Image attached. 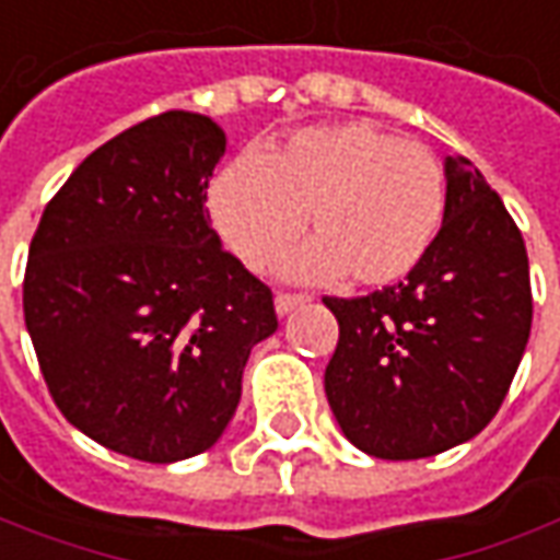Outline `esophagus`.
<instances>
[{"mask_svg": "<svg viewBox=\"0 0 560 560\" xmlns=\"http://www.w3.org/2000/svg\"><path fill=\"white\" fill-rule=\"evenodd\" d=\"M306 303H310V296L279 294V296H276V312H279V315H288V312H294L296 306H306Z\"/></svg>", "mask_w": 560, "mask_h": 560, "instance_id": "obj_1", "label": "esophagus"}]
</instances>
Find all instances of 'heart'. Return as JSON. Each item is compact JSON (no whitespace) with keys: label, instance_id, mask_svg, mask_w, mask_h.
I'll list each match as a JSON object with an SVG mask.
<instances>
[{"label":"heart","instance_id":"obj_1","mask_svg":"<svg viewBox=\"0 0 560 560\" xmlns=\"http://www.w3.org/2000/svg\"><path fill=\"white\" fill-rule=\"evenodd\" d=\"M444 168L417 140L368 121L306 128L264 155H238L211 186V217L250 269L284 257L310 214L315 232L288 276L401 281L423 264L444 223Z\"/></svg>","mask_w":560,"mask_h":560}]
</instances>
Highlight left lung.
<instances>
[{"label":"left lung","mask_w":560,"mask_h":560,"mask_svg":"<svg viewBox=\"0 0 560 560\" xmlns=\"http://www.w3.org/2000/svg\"><path fill=\"white\" fill-rule=\"evenodd\" d=\"M444 223L408 279L355 300L325 296L340 340L325 371L343 435L380 459H423L497 417L527 349V248L485 174L444 159Z\"/></svg>","instance_id":"1"}]
</instances>
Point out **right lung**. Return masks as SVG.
Returning <instances> with one entry per match:
<instances>
[{
	"label": "right lung",
	"instance_id": "right-lung-1",
	"mask_svg": "<svg viewBox=\"0 0 560 560\" xmlns=\"http://www.w3.org/2000/svg\"><path fill=\"white\" fill-rule=\"evenodd\" d=\"M226 135L171 109L72 171L30 245L24 318L79 432L143 463L214 447L242 398L272 294L223 250L205 208Z\"/></svg>",
	"mask_w": 560,
	"mask_h": 560
}]
</instances>
